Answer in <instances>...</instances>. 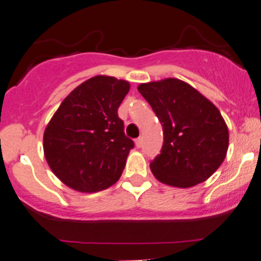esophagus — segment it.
<instances>
[{
  "mask_svg": "<svg viewBox=\"0 0 261 261\" xmlns=\"http://www.w3.org/2000/svg\"><path fill=\"white\" fill-rule=\"evenodd\" d=\"M135 145H136V148H141V145H143V138H138L135 140Z\"/></svg>",
  "mask_w": 261,
  "mask_h": 261,
  "instance_id": "34e87169",
  "label": "esophagus"
}]
</instances>
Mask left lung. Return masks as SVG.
Instances as JSON below:
<instances>
[{
	"label": "left lung",
	"instance_id": "left-lung-1",
	"mask_svg": "<svg viewBox=\"0 0 261 261\" xmlns=\"http://www.w3.org/2000/svg\"><path fill=\"white\" fill-rule=\"evenodd\" d=\"M163 127L164 141L150 169L158 181L187 189L208 179L228 149V127L218 108L182 80L138 87Z\"/></svg>",
	"mask_w": 261,
	"mask_h": 261
}]
</instances>
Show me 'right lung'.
I'll return each mask as SVG.
<instances>
[{
	"instance_id": "add662e5",
	"label": "right lung",
	"mask_w": 261,
	"mask_h": 261,
	"mask_svg": "<svg viewBox=\"0 0 261 261\" xmlns=\"http://www.w3.org/2000/svg\"><path fill=\"white\" fill-rule=\"evenodd\" d=\"M128 90L126 80L90 77L63 99L50 118L43 136L44 156L66 186L95 192L118 181L134 148L117 113Z\"/></svg>"
}]
</instances>
